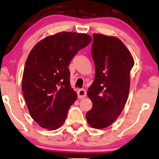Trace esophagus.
<instances>
[{"label": "esophagus", "instance_id": "esophagus-1", "mask_svg": "<svg viewBox=\"0 0 159 159\" xmlns=\"http://www.w3.org/2000/svg\"><path fill=\"white\" fill-rule=\"evenodd\" d=\"M78 98H81V99L86 98V91L84 89H79L78 91Z\"/></svg>", "mask_w": 159, "mask_h": 159}]
</instances>
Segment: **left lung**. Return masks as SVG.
Here are the masks:
<instances>
[{
    "label": "left lung",
    "instance_id": "left-lung-1",
    "mask_svg": "<svg viewBox=\"0 0 159 159\" xmlns=\"http://www.w3.org/2000/svg\"><path fill=\"white\" fill-rule=\"evenodd\" d=\"M95 77L88 89L92 108L86 114L92 128L111 125L122 113L130 90V73L134 61L119 38L94 34L92 48Z\"/></svg>",
    "mask_w": 159,
    "mask_h": 159
}]
</instances>
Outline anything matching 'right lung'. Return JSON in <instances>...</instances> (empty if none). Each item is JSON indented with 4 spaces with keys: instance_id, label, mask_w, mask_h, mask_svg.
Listing matches in <instances>:
<instances>
[{
    "instance_id": "right-lung-1",
    "label": "right lung",
    "mask_w": 159,
    "mask_h": 159,
    "mask_svg": "<svg viewBox=\"0 0 159 159\" xmlns=\"http://www.w3.org/2000/svg\"><path fill=\"white\" fill-rule=\"evenodd\" d=\"M92 41L87 34L59 32L32 48L24 67L22 89L29 114L40 127H61L77 99L70 86L69 65L78 51Z\"/></svg>"
}]
</instances>
